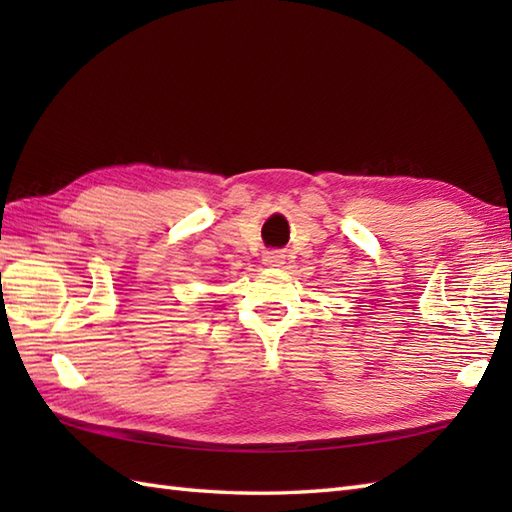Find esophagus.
I'll list each match as a JSON object with an SVG mask.
<instances>
[{
    "mask_svg": "<svg viewBox=\"0 0 512 512\" xmlns=\"http://www.w3.org/2000/svg\"><path fill=\"white\" fill-rule=\"evenodd\" d=\"M262 262H264L266 266H270V268H277V266H281V264L286 262V255L281 253V250H268V253H264Z\"/></svg>",
    "mask_w": 512,
    "mask_h": 512,
    "instance_id": "obj_1",
    "label": "esophagus"
}]
</instances>
